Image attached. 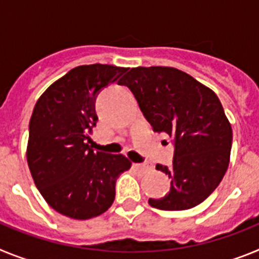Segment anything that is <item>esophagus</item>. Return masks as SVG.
<instances>
[{"label":"esophagus","mask_w":259,"mask_h":259,"mask_svg":"<svg viewBox=\"0 0 259 259\" xmlns=\"http://www.w3.org/2000/svg\"><path fill=\"white\" fill-rule=\"evenodd\" d=\"M134 167L136 170L140 171H149L152 168V164L150 163H134Z\"/></svg>","instance_id":"esophagus-1"}]
</instances>
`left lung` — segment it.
<instances>
[{"mask_svg":"<svg viewBox=\"0 0 259 259\" xmlns=\"http://www.w3.org/2000/svg\"><path fill=\"white\" fill-rule=\"evenodd\" d=\"M134 93L153 131L174 137L172 166L155 168L171 179L168 194L149 198L161 210L197 206L215 191L230 163L232 128L218 96L174 67H135L119 80Z\"/></svg>","mask_w":259,"mask_h":259,"instance_id":"obj_1","label":"left lung"}]
</instances>
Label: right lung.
Masks as SVG:
<instances>
[{
  "label": "right lung",
  "instance_id": "obj_1",
  "mask_svg": "<svg viewBox=\"0 0 259 259\" xmlns=\"http://www.w3.org/2000/svg\"><path fill=\"white\" fill-rule=\"evenodd\" d=\"M127 68L84 65L72 68L37 100L29 120L27 162L49 206L85 221L106 211L115 198V182L131 162L123 154L89 146L98 120L95 101L102 88Z\"/></svg>",
  "mask_w": 259,
  "mask_h": 259
}]
</instances>
